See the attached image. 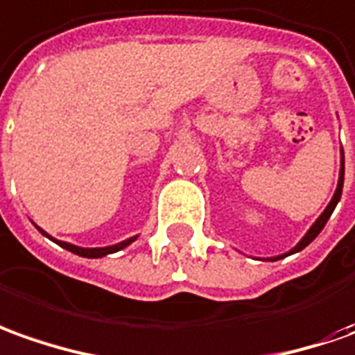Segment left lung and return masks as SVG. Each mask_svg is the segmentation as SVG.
Instances as JSON below:
<instances>
[{"label": "left lung", "instance_id": "obj_1", "mask_svg": "<svg viewBox=\"0 0 355 355\" xmlns=\"http://www.w3.org/2000/svg\"><path fill=\"white\" fill-rule=\"evenodd\" d=\"M342 185H344V150H340V173H338V185H336V191H334V195H332L331 202L327 205V209L322 210L321 216L313 222V226L307 232H305V236L297 243H295V248H292L288 253H284V255H276V257H268V259H263V261H278V259H284V257L288 255H294V253H297V251H302V249H305L309 243H311L313 239L317 238L319 234H321V230L324 228V224H327V220L331 218V214L334 212V209H336V205H338V201H340V195H342Z\"/></svg>", "mask_w": 355, "mask_h": 355}]
</instances>
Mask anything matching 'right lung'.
Instances as JSON below:
<instances>
[{"label":"right lung","mask_w":355,"mask_h":355,"mask_svg":"<svg viewBox=\"0 0 355 355\" xmlns=\"http://www.w3.org/2000/svg\"><path fill=\"white\" fill-rule=\"evenodd\" d=\"M36 226V224H34ZM36 230L42 234V236H46L48 239H51L53 243H58L60 248L67 249V251H71V253H75V255L79 257H87V259H100V257H106L110 255V253H116V251H121L123 248H127V245H131L133 241L137 239V236H133V238L129 239H123V241H119V243H116V245H107V248H79V245H73V243H67V241H60V239L51 238L48 232H44L40 226H36Z\"/></svg>","instance_id":"obj_1"}]
</instances>
